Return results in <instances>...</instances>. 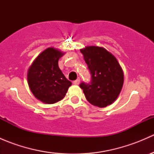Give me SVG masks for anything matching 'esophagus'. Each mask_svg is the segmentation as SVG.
I'll list each match as a JSON object with an SVG mask.
<instances>
[{
  "instance_id": "1",
  "label": "esophagus",
  "mask_w": 154,
  "mask_h": 154,
  "mask_svg": "<svg viewBox=\"0 0 154 154\" xmlns=\"http://www.w3.org/2000/svg\"><path fill=\"white\" fill-rule=\"evenodd\" d=\"M80 79H77V80H74V81L73 82V83H74V85H79V84H80Z\"/></svg>"
}]
</instances>
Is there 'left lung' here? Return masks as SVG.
I'll return each instance as SVG.
<instances>
[{
	"label": "left lung",
	"instance_id": "obj_1",
	"mask_svg": "<svg viewBox=\"0 0 154 154\" xmlns=\"http://www.w3.org/2000/svg\"><path fill=\"white\" fill-rule=\"evenodd\" d=\"M80 52L91 74V83L80 85L86 100L100 108L112 104L124 84L123 70L117 59L103 47L86 46Z\"/></svg>",
	"mask_w": 154,
	"mask_h": 154
}]
</instances>
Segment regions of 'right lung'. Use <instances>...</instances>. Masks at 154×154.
Masks as SVG:
<instances>
[{"label":"right lung","mask_w":154,"mask_h":154,"mask_svg":"<svg viewBox=\"0 0 154 154\" xmlns=\"http://www.w3.org/2000/svg\"><path fill=\"white\" fill-rule=\"evenodd\" d=\"M64 52L48 48L32 62L27 71L29 89L36 99L47 104H53L63 99L71 82L68 80L58 61Z\"/></svg>","instance_id":"obj_1"}]
</instances>
